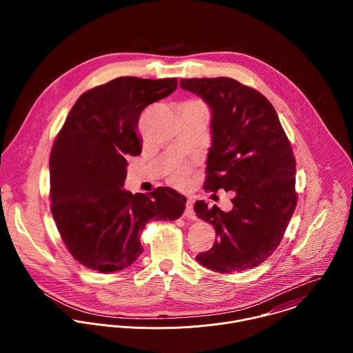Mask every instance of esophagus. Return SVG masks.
<instances>
[{"mask_svg":"<svg viewBox=\"0 0 353 353\" xmlns=\"http://www.w3.org/2000/svg\"><path fill=\"white\" fill-rule=\"evenodd\" d=\"M185 217L186 219H196V213L193 209V200L189 199L186 202V209H185Z\"/></svg>","mask_w":353,"mask_h":353,"instance_id":"obj_1","label":"esophagus"}]
</instances>
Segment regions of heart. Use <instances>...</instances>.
I'll return each mask as SVG.
<instances>
[{"label":"heart","instance_id":"heart-1","mask_svg":"<svg viewBox=\"0 0 353 353\" xmlns=\"http://www.w3.org/2000/svg\"><path fill=\"white\" fill-rule=\"evenodd\" d=\"M185 176H186V170L185 168H178V170H175V172L172 175V181L175 183L181 185V183L185 182Z\"/></svg>","mask_w":353,"mask_h":353}]
</instances>
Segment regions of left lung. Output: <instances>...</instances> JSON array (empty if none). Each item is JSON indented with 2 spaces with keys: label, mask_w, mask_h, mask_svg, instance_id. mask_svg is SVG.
Instances as JSON below:
<instances>
[{
  "label": "left lung",
  "mask_w": 353,
  "mask_h": 353,
  "mask_svg": "<svg viewBox=\"0 0 353 353\" xmlns=\"http://www.w3.org/2000/svg\"><path fill=\"white\" fill-rule=\"evenodd\" d=\"M179 85L212 111L203 189L235 193L230 212L194 203L217 235L196 259L219 273L252 269L277 249L296 206L291 144L274 107L250 87L228 77L182 79Z\"/></svg>",
  "instance_id": "1"
}]
</instances>
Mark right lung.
Here are the masks:
<instances>
[{
  "mask_svg": "<svg viewBox=\"0 0 353 353\" xmlns=\"http://www.w3.org/2000/svg\"><path fill=\"white\" fill-rule=\"evenodd\" d=\"M176 79L118 77L83 94L72 107L50 154L51 213L69 252L85 268L110 273L143 252L150 220H176L186 197L171 188L150 196L123 189L125 156L141 153V111L171 95Z\"/></svg>",
  "mask_w": 353,
  "mask_h": 353,
  "instance_id": "1",
  "label": "right lung"
}]
</instances>
